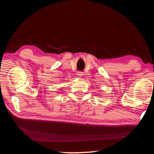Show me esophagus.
I'll use <instances>...</instances> for the list:
<instances>
[{
	"label": "esophagus",
	"instance_id": "34e87169",
	"mask_svg": "<svg viewBox=\"0 0 154 154\" xmlns=\"http://www.w3.org/2000/svg\"><path fill=\"white\" fill-rule=\"evenodd\" d=\"M83 72H81V71H78L77 72V75L79 77H82V76H83Z\"/></svg>",
	"mask_w": 154,
	"mask_h": 154
}]
</instances>
